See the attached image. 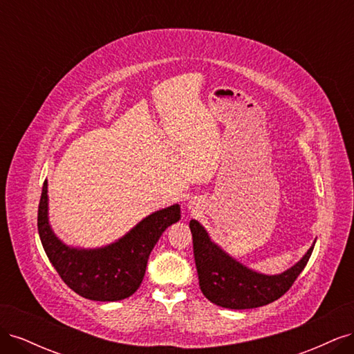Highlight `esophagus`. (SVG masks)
<instances>
[{"instance_id": "1", "label": "esophagus", "mask_w": 354, "mask_h": 354, "mask_svg": "<svg viewBox=\"0 0 354 354\" xmlns=\"http://www.w3.org/2000/svg\"><path fill=\"white\" fill-rule=\"evenodd\" d=\"M192 209H194V211H195V208H192Z\"/></svg>"}]
</instances>
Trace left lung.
Here are the masks:
<instances>
[{
  "instance_id": "1",
  "label": "left lung",
  "mask_w": 354,
  "mask_h": 354,
  "mask_svg": "<svg viewBox=\"0 0 354 354\" xmlns=\"http://www.w3.org/2000/svg\"><path fill=\"white\" fill-rule=\"evenodd\" d=\"M189 227L202 294L211 303L232 310L261 307L281 298L304 270L315 248L313 242L303 259L283 273L264 274L232 259L211 241L199 221L190 220Z\"/></svg>"
}]
</instances>
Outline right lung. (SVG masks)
<instances>
[{"label": "right lung", "instance_id": "add662e5", "mask_svg": "<svg viewBox=\"0 0 354 354\" xmlns=\"http://www.w3.org/2000/svg\"><path fill=\"white\" fill-rule=\"evenodd\" d=\"M47 180L38 207V233L50 263L72 291L93 301H120L140 286L149 255L160 234L180 220V205L152 212L121 239L102 248H73L63 243L48 221Z\"/></svg>", "mask_w": 354, "mask_h": 354}]
</instances>
